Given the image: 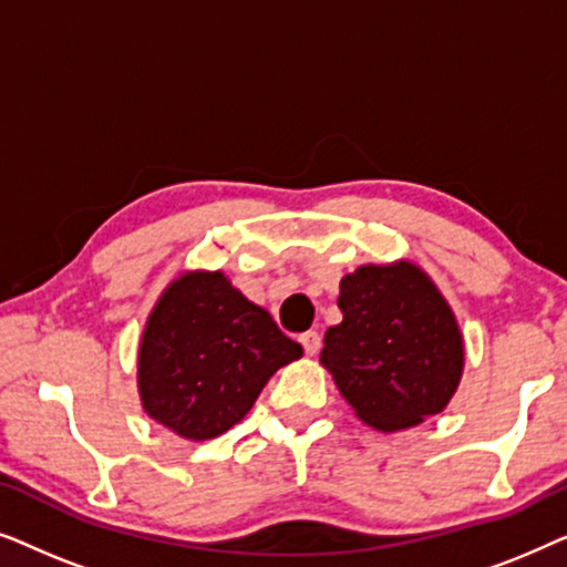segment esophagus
<instances>
[{
  "mask_svg": "<svg viewBox=\"0 0 567 567\" xmlns=\"http://www.w3.org/2000/svg\"><path fill=\"white\" fill-rule=\"evenodd\" d=\"M299 343L305 346L307 355H315L317 351H320V343H322V338H320V332H315V330H307V332H301Z\"/></svg>",
  "mask_w": 567,
  "mask_h": 567,
  "instance_id": "obj_1",
  "label": "esophagus"
}]
</instances>
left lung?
Masks as SVG:
<instances>
[{
    "instance_id": "1",
    "label": "left lung",
    "mask_w": 567,
    "mask_h": 567,
    "mask_svg": "<svg viewBox=\"0 0 567 567\" xmlns=\"http://www.w3.org/2000/svg\"><path fill=\"white\" fill-rule=\"evenodd\" d=\"M343 322L324 332L320 361L355 415L379 431L421 423L460 384V324L413 262L361 266L340 281Z\"/></svg>"
}]
</instances>
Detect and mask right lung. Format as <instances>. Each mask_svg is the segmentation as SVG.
Segmentation results:
<instances>
[{"instance_id": "add662e5", "label": "right lung", "mask_w": 567, "mask_h": 567, "mask_svg": "<svg viewBox=\"0 0 567 567\" xmlns=\"http://www.w3.org/2000/svg\"><path fill=\"white\" fill-rule=\"evenodd\" d=\"M299 355L301 346L219 270L185 274L146 322L138 392L146 413L177 436L214 439L243 421L268 379Z\"/></svg>"}]
</instances>
